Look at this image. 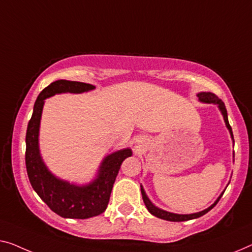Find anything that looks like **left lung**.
<instances>
[{
	"mask_svg": "<svg viewBox=\"0 0 252 252\" xmlns=\"http://www.w3.org/2000/svg\"><path fill=\"white\" fill-rule=\"evenodd\" d=\"M198 96V99L200 103H205V104H214L216 105L217 107H219V110L220 112V114L223 115V119H224V122H225V126H226L228 132L231 134V139L232 141H233L234 144V138H233V132H232V127L230 126V123H228V119H227V111H226V107H225L224 103L220 100L219 97H217L215 94L213 93H206V92H201V93H198L197 94ZM228 186V185H227ZM140 189H141V194H142V199H144V202L146 205V207H147L148 212L152 214V215L158 217L160 220H170V222H185V220H194V219H198V217H200L202 215H205V214H207L210 209H213L215 207L217 202L220 201V197L223 196L224 191L222 193L220 194V197L216 199L215 202H214L213 205H210L208 208H206L204 210H201V212H198V213H192V214H175V213H171V212H167V210H164L162 208H158L157 206H155L153 204L152 201H150V199L148 198L147 194H146V191L144 189V187L140 186Z\"/></svg>",
	"mask_w": 252,
	"mask_h": 252,
	"instance_id": "left-lung-1",
	"label": "left lung"
}]
</instances>
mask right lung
Returning a JSON list of instances; mask_svg holds the SVG:
<instances>
[{"label":"right lung","instance_id":"add662e5","mask_svg":"<svg viewBox=\"0 0 252 252\" xmlns=\"http://www.w3.org/2000/svg\"><path fill=\"white\" fill-rule=\"evenodd\" d=\"M96 87L90 84L56 80L43 89L37 97L26 133V167L32 189L54 213L64 219L86 220L106 209L112 188L123 160L132 156V150L123 148L103 158L95 179L86 185L71 183L52 173L39 149V127L45 99L56 94H82Z\"/></svg>","mask_w":252,"mask_h":252}]
</instances>
